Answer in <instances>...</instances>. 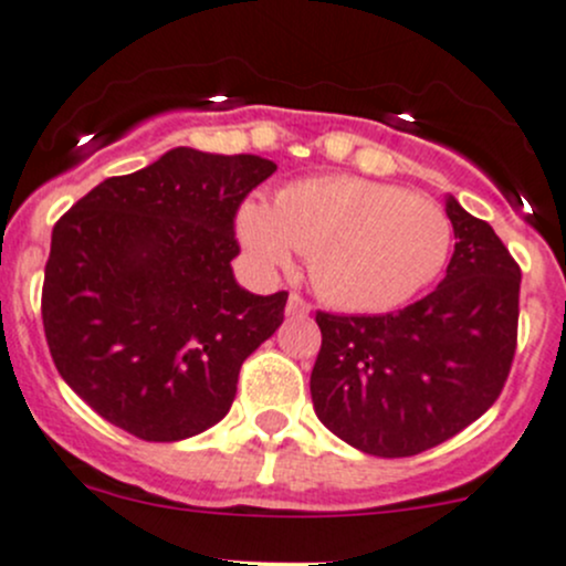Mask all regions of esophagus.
<instances>
[{"label": "esophagus", "instance_id": "34e87169", "mask_svg": "<svg viewBox=\"0 0 566 566\" xmlns=\"http://www.w3.org/2000/svg\"><path fill=\"white\" fill-rule=\"evenodd\" d=\"M308 312H312L308 301L298 293H290V298H287V314H290V317H306Z\"/></svg>", "mask_w": 566, "mask_h": 566}]
</instances>
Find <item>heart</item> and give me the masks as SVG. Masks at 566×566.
<instances>
[{
  "label": "heart",
  "instance_id": "heart-1",
  "mask_svg": "<svg viewBox=\"0 0 566 566\" xmlns=\"http://www.w3.org/2000/svg\"><path fill=\"white\" fill-rule=\"evenodd\" d=\"M238 238L263 271H284L308 254L312 284L347 312H388L442 273L453 224L431 200L358 176L303 178L273 206L238 211Z\"/></svg>",
  "mask_w": 566,
  "mask_h": 566
}]
</instances>
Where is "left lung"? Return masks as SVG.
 <instances>
[{
  "mask_svg": "<svg viewBox=\"0 0 566 566\" xmlns=\"http://www.w3.org/2000/svg\"><path fill=\"white\" fill-rule=\"evenodd\" d=\"M455 252L433 293L390 314L317 312L314 412L328 431L379 458L448 442L507 382L518 344L521 268L483 219L448 198Z\"/></svg>",
  "mask_w": 566,
  "mask_h": 566,
  "instance_id": "left-lung-1",
  "label": "left lung"
}]
</instances>
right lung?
I'll use <instances>...</instances> for the list:
<instances>
[{
	"label": "right lung",
	"instance_id": "add662e5",
	"mask_svg": "<svg viewBox=\"0 0 566 566\" xmlns=\"http://www.w3.org/2000/svg\"><path fill=\"white\" fill-rule=\"evenodd\" d=\"M276 165L178 146L70 208L51 235L43 328L59 374L146 442L230 412L241 363L282 325L287 293L238 287L235 213Z\"/></svg>",
	"mask_w": 566,
	"mask_h": 566
}]
</instances>
